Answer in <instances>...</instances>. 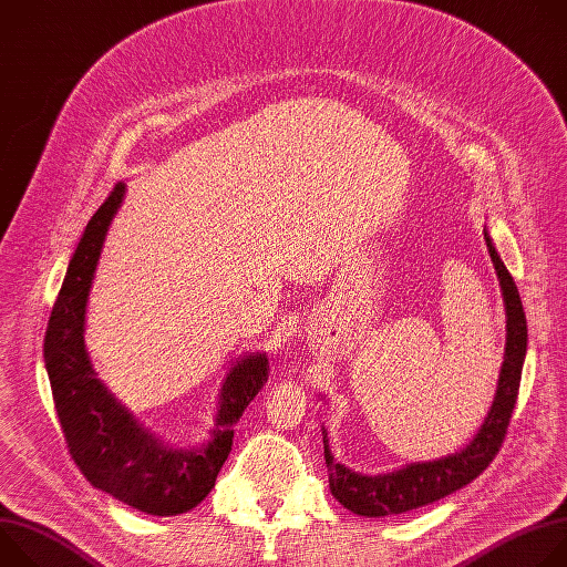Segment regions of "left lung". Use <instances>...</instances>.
Masks as SVG:
<instances>
[{
  "instance_id": "left-lung-1",
  "label": "left lung",
  "mask_w": 567,
  "mask_h": 567,
  "mask_svg": "<svg viewBox=\"0 0 567 567\" xmlns=\"http://www.w3.org/2000/svg\"><path fill=\"white\" fill-rule=\"evenodd\" d=\"M484 239H487V249L496 267L507 309L505 361L501 368L498 390L492 409L487 417H484L475 437L457 453H451L433 462H413L399 471L381 475H361L334 462V455L328 444V433L322 429V444H326V464L330 471L332 496L352 514L379 518L396 516L431 505L475 480L492 464V460L503 446L520 388L523 361L527 352V320L516 282L507 267L503 265L501 256L496 254L489 233H484Z\"/></svg>"
}]
</instances>
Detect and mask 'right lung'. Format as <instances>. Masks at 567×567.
<instances>
[{
	"mask_svg": "<svg viewBox=\"0 0 567 567\" xmlns=\"http://www.w3.org/2000/svg\"><path fill=\"white\" fill-rule=\"evenodd\" d=\"M123 195L125 184H116L78 241L51 309L44 363L69 453L90 484L143 514L177 516L197 507L215 487L230 453L233 426L265 385L269 361L265 354H249L228 370L213 440L197 451L158 444L107 392L85 350V313L103 241Z\"/></svg>",
	"mask_w": 567,
	"mask_h": 567,
	"instance_id": "add662e5",
	"label": "right lung"
}]
</instances>
